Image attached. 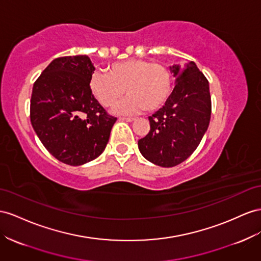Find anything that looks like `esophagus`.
<instances>
[{"label": "esophagus", "instance_id": "esophagus-1", "mask_svg": "<svg viewBox=\"0 0 261 261\" xmlns=\"http://www.w3.org/2000/svg\"><path fill=\"white\" fill-rule=\"evenodd\" d=\"M119 119H122V121H126V122H133L134 119V117H119Z\"/></svg>", "mask_w": 261, "mask_h": 261}]
</instances>
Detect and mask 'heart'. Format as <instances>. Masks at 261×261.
Returning <instances> with one entry per match:
<instances>
[{
  "instance_id": "heart-1",
  "label": "heart",
  "mask_w": 261,
  "mask_h": 261,
  "mask_svg": "<svg viewBox=\"0 0 261 261\" xmlns=\"http://www.w3.org/2000/svg\"><path fill=\"white\" fill-rule=\"evenodd\" d=\"M90 90L105 108H112L126 93L129 96L118 111L134 113L145 109L159 110L172 90V74L165 65L146 59H128L114 62L108 72L95 71L90 78Z\"/></svg>"
}]
</instances>
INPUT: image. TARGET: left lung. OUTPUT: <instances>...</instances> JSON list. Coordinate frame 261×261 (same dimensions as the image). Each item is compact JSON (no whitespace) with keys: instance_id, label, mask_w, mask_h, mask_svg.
I'll use <instances>...</instances> for the list:
<instances>
[{"instance_id":"obj_1","label":"left lung","mask_w":261,"mask_h":261,"mask_svg":"<svg viewBox=\"0 0 261 261\" xmlns=\"http://www.w3.org/2000/svg\"><path fill=\"white\" fill-rule=\"evenodd\" d=\"M175 88L166 104L149 116L150 130L138 140L139 151L150 163L174 167L199 146L211 118L208 81L193 61L170 67Z\"/></svg>"}]
</instances>
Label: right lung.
Wrapping results in <instances>:
<instances>
[{
	"label": "right lung",
	"mask_w": 261,
	"mask_h": 261,
	"mask_svg": "<svg viewBox=\"0 0 261 261\" xmlns=\"http://www.w3.org/2000/svg\"><path fill=\"white\" fill-rule=\"evenodd\" d=\"M94 70L88 56H66L54 59L34 83L33 128L46 149L66 165L80 166L100 156L116 122L91 92Z\"/></svg>",
	"instance_id": "1"
}]
</instances>
